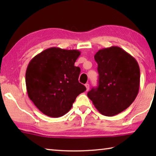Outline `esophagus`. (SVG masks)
Instances as JSON below:
<instances>
[{"label":"esophagus","instance_id":"1","mask_svg":"<svg viewBox=\"0 0 156 156\" xmlns=\"http://www.w3.org/2000/svg\"><path fill=\"white\" fill-rule=\"evenodd\" d=\"M85 87H86V89H87V91H88L89 89V84L88 83L85 84Z\"/></svg>","mask_w":156,"mask_h":156}]
</instances>
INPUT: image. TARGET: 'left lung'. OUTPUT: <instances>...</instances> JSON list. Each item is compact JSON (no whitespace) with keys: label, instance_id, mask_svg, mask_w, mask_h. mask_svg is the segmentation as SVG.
I'll list each match as a JSON object with an SVG mask.
<instances>
[{"label":"left lung","instance_id":"obj_1","mask_svg":"<svg viewBox=\"0 0 156 156\" xmlns=\"http://www.w3.org/2000/svg\"><path fill=\"white\" fill-rule=\"evenodd\" d=\"M94 58L98 63V86L92 88L87 96L101 114L117 115L130 106L138 94V63L117 46L100 49Z\"/></svg>","mask_w":156,"mask_h":156}]
</instances>
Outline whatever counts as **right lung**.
<instances>
[{
  "mask_svg": "<svg viewBox=\"0 0 156 156\" xmlns=\"http://www.w3.org/2000/svg\"><path fill=\"white\" fill-rule=\"evenodd\" d=\"M80 55L76 49L51 47L30 60L25 74L30 99L49 117L64 115L86 87L78 82L80 69L74 66Z\"/></svg>",
  "mask_w": 156,
  "mask_h": 156,
  "instance_id": "1",
  "label": "right lung"
}]
</instances>
